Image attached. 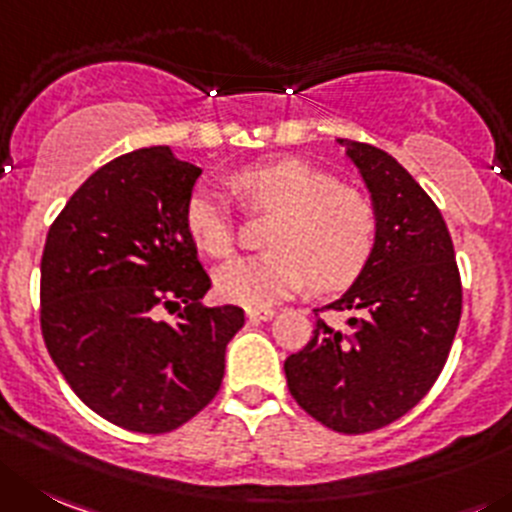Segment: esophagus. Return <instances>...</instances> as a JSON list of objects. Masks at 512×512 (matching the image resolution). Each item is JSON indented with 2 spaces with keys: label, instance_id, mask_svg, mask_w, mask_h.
<instances>
[{
  "label": "esophagus",
  "instance_id": "1",
  "mask_svg": "<svg viewBox=\"0 0 512 512\" xmlns=\"http://www.w3.org/2000/svg\"><path fill=\"white\" fill-rule=\"evenodd\" d=\"M247 321L252 323H262V321H270L272 315H275V310L272 308H247Z\"/></svg>",
  "mask_w": 512,
  "mask_h": 512
}]
</instances>
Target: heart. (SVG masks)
<instances>
[{
    "instance_id": "1",
    "label": "heart",
    "mask_w": 512,
    "mask_h": 512,
    "mask_svg": "<svg viewBox=\"0 0 512 512\" xmlns=\"http://www.w3.org/2000/svg\"><path fill=\"white\" fill-rule=\"evenodd\" d=\"M229 189L247 212H272L267 250L237 257L217 270L224 300L267 308L305 285L315 293L348 288L374 257L379 214L366 194L341 186L333 174L303 159L252 164L229 176ZM184 224L191 242L209 257H227L237 234L219 191L199 186L189 194Z\"/></svg>"
}]
</instances>
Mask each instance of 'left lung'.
Here are the masks:
<instances>
[{"mask_svg": "<svg viewBox=\"0 0 512 512\" xmlns=\"http://www.w3.org/2000/svg\"><path fill=\"white\" fill-rule=\"evenodd\" d=\"M346 146L379 214V245L356 283L323 310L303 351L285 358L288 389L333 432L364 434L417 407L450 356L462 315V283L442 212L381 148ZM318 315V310H315Z\"/></svg>", "mask_w": 512, "mask_h": 512, "instance_id": "left-lung-1", "label": "left lung"}]
</instances>
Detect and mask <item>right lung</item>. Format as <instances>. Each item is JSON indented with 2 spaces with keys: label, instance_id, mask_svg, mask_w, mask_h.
I'll return each instance as SVG.
<instances>
[{
  "label": "right lung",
  "instance_id": "obj_1",
  "mask_svg": "<svg viewBox=\"0 0 512 512\" xmlns=\"http://www.w3.org/2000/svg\"><path fill=\"white\" fill-rule=\"evenodd\" d=\"M199 174L169 146L138 148L88 176L47 232V351L83 404L131 432L164 434L202 412L245 326L237 305H202L212 280L184 224Z\"/></svg>",
  "mask_w": 512,
  "mask_h": 512
}]
</instances>
